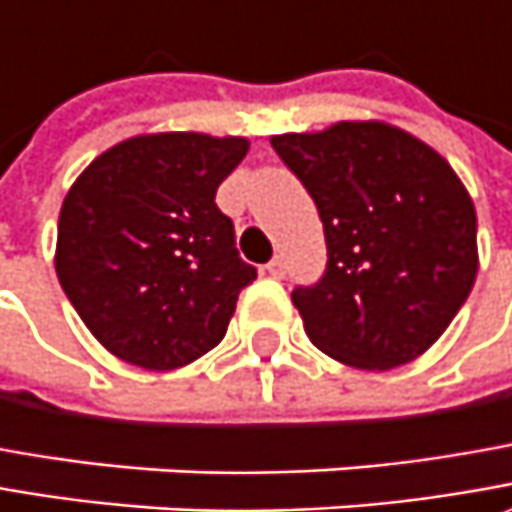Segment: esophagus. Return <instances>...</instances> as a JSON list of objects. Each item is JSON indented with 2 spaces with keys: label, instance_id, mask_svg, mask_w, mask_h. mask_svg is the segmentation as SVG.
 <instances>
[{
  "label": "esophagus",
  "instance_id": "esophagus-1",
  "mask_svg": "<svg viewBox=\"0 0 512 512\" xmlns=\"http://www.w3.org/2000/svg\"><path fill=\"white\" fill-rule=\"evenodd\" d=\"M266 272L272 274V277H286V263H283V257H272L269 263H266Z\"/></svg>",
  "mask_w": 512,
  "mask_h": 512
}]
</instances>
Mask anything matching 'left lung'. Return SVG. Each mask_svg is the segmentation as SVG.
I'll return each mask as SVG.
<instances>
[{"label": "left lung", "mask_w": 512, "mask_h": 512, "mask_svg": "<svg viewBox=\"0 0 512 512\" xmlns=\"http://www.w3.org/2000/svg\"><path fill=\"white\" fill-rule=\"evenodd\" d=\"M326 232V272L291 291L309 340L334 360L385 371L416 360L473 289L476 209L450 164L379 121L272 138Z\"/></svg>", "instance_id": "1"}]
</instances>
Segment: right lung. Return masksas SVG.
Returning a JSON list of instances; mask_svg holds the SVG:
<instances>
[{
    "label": "right lung",
    "mask_w": 512,
    "mask_h": 512,
    "mask_svg": "<svg viewBox=\"0 0 512 512\" xmlns=\"http://www.w3.org/2000/svg\"><path fill=\"white\" fill-rule=\"evenodd\" d=\"M246 138L138 135L98 155L59 215L56 274L98 343L147 371H172L221 343L257 277L215 192Z\"/></svg>",
    "instance_id": "obj_1"
}]
</instances>
